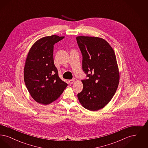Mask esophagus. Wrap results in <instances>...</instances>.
<instances>
[{
	"instance_id": "34e87169",
	"label": "esophagus",
	"mask_w": 148,
	"mask_h": 148,
	"mask_svg": "<svg viewBox=\"0 0 148 148\" xmlns=\"http://www.w3.org/2000/svg\"><path fill=\"white\" fill-rule=\"evenodd\" d=\"M74 81H75L74 79H71V80H69V83L70 84H72L74 82Z\"/></svg>"
}]
</instances>
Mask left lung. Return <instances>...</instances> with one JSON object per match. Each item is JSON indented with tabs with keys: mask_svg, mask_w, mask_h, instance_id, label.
<instances>
[{
	"mask_svg": "<svg viewBox=\"0 0 148 148\" xmlns=\"http://www.w3.org/2000/svg\"><path fill=\"white\" fill-rule=\"evenodd\" d=\"M83 56V90L77 94L82 106L90 111L102 109L111 100L118 88L119 73L114 51L104 39L92 36L77 37Z\"/></svg>",
	"mask_w": 148,
	"mask_h": 148,
	"instance_id": "left-lung-1",
	"label": "left lung"
}]
</instances>
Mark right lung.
<instances>
[{"mask_svg": "<svg viewBox=\"0 0 148 148\" xmlns=\"http://www.w3.org/2000/svg\"><path fill=\"white\" fill-rule=\"evenodd\" d=\"M64 36L43 37L29 51L24 69V82L30 95L38 103L49 104L58 98L67 86L58 75L54 63V45Z\"/></svg>", "mask_w": 148, "mask_h": 148, "instance_id": "1", "label": "right lung"}]
</instances>
